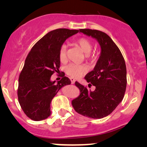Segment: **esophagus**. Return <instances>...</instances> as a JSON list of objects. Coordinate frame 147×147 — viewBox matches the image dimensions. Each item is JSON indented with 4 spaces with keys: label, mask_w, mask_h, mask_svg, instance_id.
I'll return each instance as SVG.
<instances>
[{
    "label": "esophagus",
    "mask_w": 147,
    "mask_h": 147,
    "mask_svg": "<svg viewBox=\"0 0 147 147\" xmlns=\"http://www.w3.org/2000/svg\"><path fill=\"white\" fill-rule=\"evenodd\" d=\"M69 79H70V81H71V83L72 84H74V83H75L76 80H74V78H69Z\"/></svg>",
    "instance_id": "esophagus-1"
}]
</instances>
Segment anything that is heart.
<instances>
[{
    "label": "heart",
    "instance_id": "1",
    "mask_svg": "<svg viewBox=\"0 0 147 147\" xmlns=\"http://www.w3.org/2000/svg\"><path fill=\"white\" fill-rule=\"evenodd\" d=\"M74 43L78 47H79L84 53H85V57L87 59H94L96 55L94 52H92V43L88 38L80 37L74 41ZM59 61L65 62L67 59V45L65 44H62L60 46L58 51ZM88 71V67L83 64L70 63L68 64L65 67V71L68 76L72 78H79L82 74H85Z\"/></svg>",
    "mask_w": 147,
    "mask_h": 147
}]
</instances>
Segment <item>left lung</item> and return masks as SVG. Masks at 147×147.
Returning a JSON list of instances; mask_svg holds the SVG:
<instances>
[{
    "mask_svg": "<svg viewBox=\"0 0 147 147\" xmlns=\"http://www.w3.org/2000/svg\"><path fill=\"white\" fill-rule=\"evenodd\" d=\"M80 31L95 38L101 46V55L94 70L85 79L96 89L89 92L76 82L80 95L71 101L76 112L92 118H102L114 111L123 99L126 88V67L119 48L107 34L98 30L82 29Z\"/></svg>",
    "mask_w": 147,
    "mask_h": 147,
    "instance_id": "obj_1",
    "label": "left lung"
}]
</instances>
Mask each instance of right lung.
<instances>
[{"label": "right lung", "mask_w": 147, "mask_h": 147, "mask_svg": "<svg viewBox=\"0 0 147 147\" xmlns=\"http://www.w3.org/2000/svg\"><path fill=\"white\" fill-rule=\"evenodd\" d=\"M78 32L67 29L50 31L28 53L19 77L17 96L22 110L30 119L39 121L49 116L52 99L63 86L71 84L63 72L57 84L50 79L54 73L59 72L60 46Z\"/></svg>", "instance_id": "1"}]
</instances>
